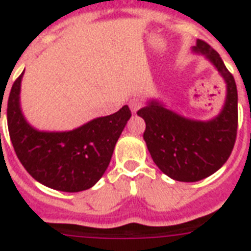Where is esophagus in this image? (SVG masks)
<instances>
[{
    "label": "esophagus",
    "mask_w": 251,
    "mask_h": 251,
    "mask_svg": "<svg viewBox=\"0 0 251 251\" xmlns=\"http://www.w3.org/2000/svg\"><path fill=\"white\" fill-rule=\"evenodd\" d=\"M129 106H130V109H131V112H133V113H135V112H137V110L142 106V100L139 98L130 99Z\"/></svg>",
    "instance_id": "esophagus-1"
}]
</instances>
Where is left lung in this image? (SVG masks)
Listing matches in <instances>:
<instances>
[{
  "label": "left lung",
  "mask_w": 251,
  "mask_h": 251,
  "mask_svg": "<svg viewBox=\"0 0 251 251\" xmlns=\"http://www.w3.org/2000/svg\"><path fill=\"white\" fill-rule=\"evenodd\" d=\"M193 49L204 54L226 80V104L218 117L210 121L189 120L155 100L137 112L146 122L143 138L153 163L171 178L182 182L206 178L224 165L234 147L238 125L233 75L206 41L197 40Z\"/></svg>",
  "instance_id": "8db88e82"
}]
</instances>
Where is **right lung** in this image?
I'll return each mask as SVG.
<instances>
[{
    "instance_id": "right-lung-1",
    "label": "right lung",
    "mask_w": 251,
    "mask_h": 251,
    "mask_svg": "<svg viewBox=\"0 0 251 251\" xmlns=\"http://www.w3.org/2000/svg\"><path fill=\"white\" fill-rule=\"evenodd\" d=\"M22 76L23 73L11 87L6 109L10 139L22 165L36 181L54 190L78 193L92 187L106 171L131 117L129 106L72 131H39L22 114Z\"/></svg>"
}]
</instances>
